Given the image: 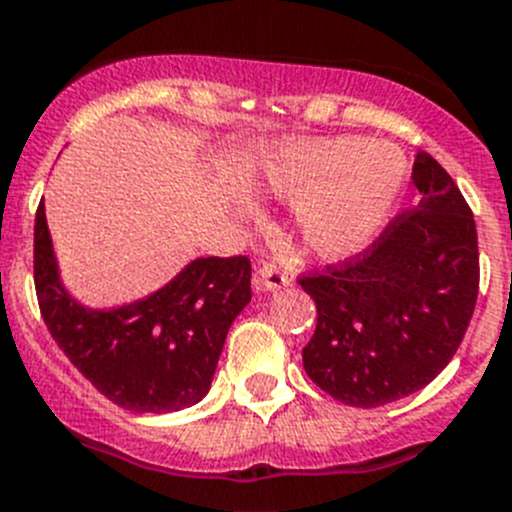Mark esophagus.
<instances>
[{
  "instance_id": "esophagus-1",
  "label": "esophagus",
  "mask_w": 512,
  "mask_h": 512,
  "mask_svg": "<svg viewBox=\"0 0 512 512\" xmlns=\"http://www.w3.org/2000/svg\"><path fill=\"white\" fill-rule=\"evenodd\" d=\"M288 283H290L288 275H285L278 265H272V262H267V265H262L260 270H257V285H260V288L272 290V293H275V290L285 288Z\"/></svg>"
}]
</instances>
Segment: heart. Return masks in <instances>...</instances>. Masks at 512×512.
Wrapping results in <instances>:
<instances>
[{
    "label": "heart",
    "mask_w": 512,
    "mask_h": 512,
    "mask_svg": "<svg viewBox=\"0 0 512 512\" xmlns=\"http://www.w3.org/2000/svg\"><path fill=\"white\" fill-rule=\"evenodd\" d=\"M407 161L369 138H300L262 154L257 189L295 202L300 234L326 257L369 245L399 202Z\"/></svg>",
    "instance_id": "1"
}]
</instances>
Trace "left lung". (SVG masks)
<instances>
[{
  "instance_id": "left-lung-1",
  "label": "left lung",
  "mask_w": 512,
  "mask_h": 512,
  "mask_svg": "<svg viewBox=\"0 0 512 512\" xmlns=\"http://www.w3.org/2000/svg\"><path fill=\"white\" fill-rule=\"evenodd\" d=\"M414 209L364 252L300 278L318 323L305 374L351 407H381L427 386L460 348L480 288L472 209L452 176L419 151Z\"/></svg>"
}]
</instances>
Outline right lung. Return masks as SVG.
Masks as SVG:
<instances>
[{
	"instance_id": "obj_1",
	"label": "right lung",
	"mask_w": 512,
	"mask_h": 512,
	"mask_svg": "<svg viewBox=\"0 0 512 512\" xmlns=\"http://www.w3.org/2000/svg\"><path fill=\"white\" fill-rule=\"evenodd\" d=\"M245 255L197 257L174 280L118 308H88L62 285L45 219L35 217V288L50 336L103 396L138 414L207 396L229 326L252 298Z\"/></svg>"
}]
</instances>
